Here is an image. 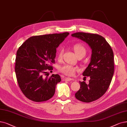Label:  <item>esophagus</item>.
<instances>
[{"instance_id": "esophagus-1", "label": "esophagus", "mask_w": 127, "mask_h": 127, "mask_svg": "<svg viewBox=\"0 0 127 127\" xmlns=\"http://www.w3.org/2000/svg\"><path fill=\"white\" fill-rule=\"evenodd\" d=\"M63 80L65 81H73L74 80L70 78H63Z\"/></svg>"}]
</instances>
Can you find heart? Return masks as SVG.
I'll list each match as a JSON object with an SVG mask.
<instances>
[{
    "label": "heart",
    "instance_id": "obj_1",
    "mask_svg": "<svg viewBox=\"0 0 127 127\" xmlns=\"http://www.w3.org/2000/svg\"><path fill=\"white\" fill-rule=\"evenodd\" d=\"M73 49L74 52L78 56L80 55H85L86 54V48L83 45L81 44H76L74 45ZM64 54V49L61 48L58 53V59H61L63 57ZM59 71L61 73L64 74L68 76H73L74 75L75 72L78 70V68L72 66L69 64H64L62 66L59 67Z\"/></svg>",
    "mask_w": 127,
    "mask_h": 127
}]
</instances>
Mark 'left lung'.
I'll return each instance as SVG.
<instances>
[{"mask_svg":"<svg viewBox=\"0 0 127 127\" xmlns=\"http://www.w3.org/2000/svg\"><path fill=\"white\" fill-rule=\"evenodd\" d=\"M72 36L89 44L92 49L91 62L83 73L90 77L89 83L80 81V88L75 98L85 103L98 99L108 90L114 73L113 49L104 37L97 34L77 32Z\"/></svg>","mask_w":127,"mask_h":127,"instance_id":"8db88e82","label":"left lung"}]
</instances>
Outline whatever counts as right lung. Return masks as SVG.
I'll use <instances>...</instances> for the list:
<instances>
[{
    "label": "right lung",
    "mask_w": 127,
    "mask_h": 127,
    "mask_svg": "<svg viewBox=\"0 0 127 127\" xmlns=\"http://www.w3.org/2000/svg\"><path fill=\"white\" fill-rule=\"evenodd\" d=\"M68 32L32 36L17 50L15 64L17 82L22 92L29 99L41 102L51 98L56 86L61 81L59 74L45 77L46 70L53 69L56 48Z\"/></svg>",
    "instance_id": "1"
}]
</instances>
